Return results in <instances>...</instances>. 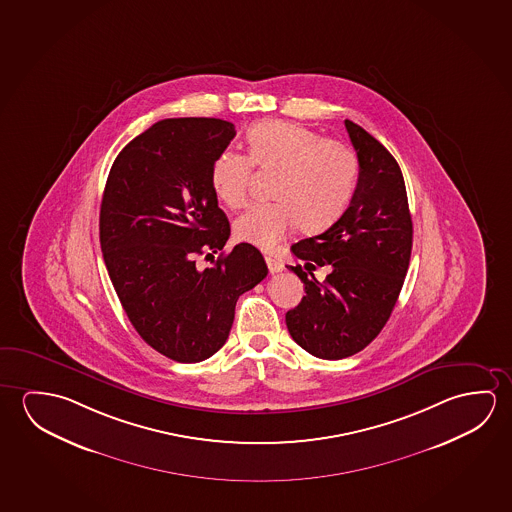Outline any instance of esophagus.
<instances>
[{
    "instance_id": "1",
    "label": "esophagus",
    "mask_w": 512,
    "mask_h": 512,
    "mask_svg": "<svg viewBox=\"0 0 512 512\" xmlns=\"http://www.w3.org/2000/svg\"><path fill=\"white\" fill-rule=\"evenodd\" d=\"M265 261H267V267L272 274H277V272H283V261L276 260L274 256H265Z\"/></svg>"
}]
</instances>
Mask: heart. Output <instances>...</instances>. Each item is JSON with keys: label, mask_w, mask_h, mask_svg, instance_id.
Returning <instances> with one entry per match:
<instances>
[{"label": "heart", "mask_w": 512, "mask_h": 512, "mask_svg": "<svg viewBox=\"0 0 512 512\" xmlns=\"http://www.w3.org/2000/svg\"><path fill=\"white\" fill-rule=\"evenodd\" d=\"M245 140L249 158L226 149L211 165V187L220 201L231 208L245 203L252 165L277 172L274 201L251 204L235 220L238 240L268 251L297 226L318 233L345 213L359 178L356 153L345 142L279 119L254 124Z\"/></svg>", "instance_id": "1"}]
</instances>
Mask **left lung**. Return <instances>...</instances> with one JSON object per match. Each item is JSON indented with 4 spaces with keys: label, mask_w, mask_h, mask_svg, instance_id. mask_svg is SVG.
I'll return each instance as SVG.
<instances>
[{
    "label": "left lung",
    "mask_w": 512,
    "mask_h": 512,
    "mask_svg": "<svg viewBox=\"0 0 512 512\" xmlns=\"http://www.w3.org/2000/svg\"><path fill=\"white\" fill-rule=\"evenodd\" d=\"M356 149L359 178L349 208L322 235L292 245V268L306 295L286 313L302 349L320 359H343L365 349L388 322L406 279L413 222L397 160L377 138L345 121ZM317 266L332 272L320 284Z\"/></svg>",
    "instance_id": "obj_1"
}]
</instances>
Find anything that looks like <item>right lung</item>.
Returning a JSON list of instances; mask_svg holds the SVG:
<instances>
[{
  "label": "right lung",
  "mask_w": 512,
  "mask_h": 512,
  "mask_svg": "<svg viewBox=\"0 0 512 512\" xmlns=\"http://www.w3.org/2000/svg\"><path fill=\"white\" fill-rule=\"evenodd\" d=\"M235 135L222 119H163L122 149L106 179L99 242L108 276L140 338L178 363L213 356L228 340L238 297L268 274L251 244L195 265L231 233L211 165Z\"/></svg>",
  "instance_id": "obj_1"
}]
</instances>
